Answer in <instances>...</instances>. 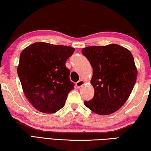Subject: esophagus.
<instances>
[{"label":"esophagus","mask_w":151,"mask_h":151,"mask_svg":"<svg viewBox=\"0 0 151 151\" xmlns=\"http://www.w3.org/2000/svg\"><path fill=\"white\" fill-rule=\"evenodd\" d=\"M84 83H85L84 81H83V80H79V81H78V82H76V87H78V88H79V87H81L82 85H83Z\"/></svg>","instance_id":"esophagus-1"}]
</instances>
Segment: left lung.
Instances as JSON below:
<instances>
[{"instance_id": "left-lung-1", "label": "left lung", "mask_w": 151, "mask_h": 151, "mask_svg": "<svg viewBox=\"0 0 151 151\" xmlns=\"http://www.w3.org/2000/svg\"><path fill=\"white\" fill-rule=\"evenodd\" d=\"M81 52L93 67L91 83L95 89L93 98L85 105L99 115L116 112L128 99L137 79L132 54L116 44L87 47Z\"/></svg>"}]
</instances>
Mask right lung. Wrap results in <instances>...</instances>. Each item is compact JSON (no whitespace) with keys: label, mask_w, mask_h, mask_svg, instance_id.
<instances>
[{"label":"right lung","mask_w":151,"mask_h":151,"mask_svg":"<svg viewBox=\"0 0 151 151\" xmlns=\"http://www.w3.org/2000/svg\"><path fill=\"white\" fill-rule=\"evenodd\" d=\"M74 48L37 42L25 48L17 72L24 93L33 107L52 114L63 108L74 88L66 62Z\"/></svg>","instance_id":"obj_1"}]
</instances>
